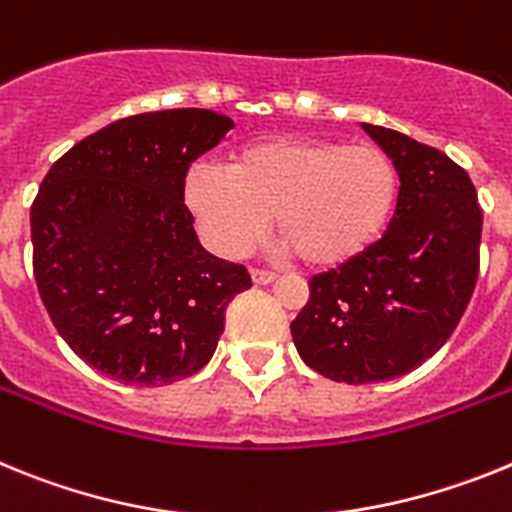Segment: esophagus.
I'll use <instances>...</instances> for the list:
<instances>
[{
  "mask_svg": "<svg viewBox=\"0 0 512 512\" xmlns=\"http://www.w3.org/2000/svg\"><path fill=\"white\" fill-rule=\"evenodd\" d=\"M252 281H255L257 286H268V283L278 281V275L270 273V270H252Z\"/></svg>",
  "mask_w": 512,
  "mask_h": 512,
  "instance_id": "esophagus-1",
  "label": "esophagus"
}]
</instances>
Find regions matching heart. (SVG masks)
Here are the masks:
<instances>
[{
    "instance_id": "b5f03b06",
    "label": "heart",
    "mask_w": 512,
    "mask_h": 512,
    "mask_svg": "<svg viewBox=\"0 0 512 512\" xmlns=\"http://www.w3.org/2000/svg\"><path fill=\"white\" fill-rule=\"evenodd\" d=\"M185 206L213 252L244 257L265 237L270 216L283 250L314 268L361 257L389 229L399 170L373 144L265 139L237 149L229 170L198 162L182 182Z\"/></svg>"
}]
</instances>
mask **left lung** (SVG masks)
I'll return each mask as SVG.
<instances>
[{
    "instance_id": "1",
    "label": "left lung",
    "mask_w": 512,
    "mask_h": 512,
    "mask_svg": "<svg viewBox=\"0 0 512 512\" xmlns=\"http://www.w3.org/2000/svg\"><path fill=\"white\" fill-rule=\"evenodd\" d=\"M361 126L397 164V211L371 250L311 278L291 322L301 361L345 384L397 379L446 345L474 293L482 239L477 190L459 164L399 131Z\"/></svg>"
}]
</instances>
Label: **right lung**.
I'll list each match as a JSON object with an SVG mask.
<instances>
[{"label": "right lung", "instance_id": "1", "mask_svg": "<svg viewBox=\"0 0 512 512\" xmlns=\"http://www.w3.org/2000/svg\"><path fill=\"white\" fill-rule=\"evenodd\" d=\"M234 121L203 108L115 121L71 146L30 208L33 273L74 353L133 386L188 379L211 361L224 314L252 286L206 252L182 182Z\"/></svg>", "mask_w": 512, "mask_h": 512}]
</instances>
